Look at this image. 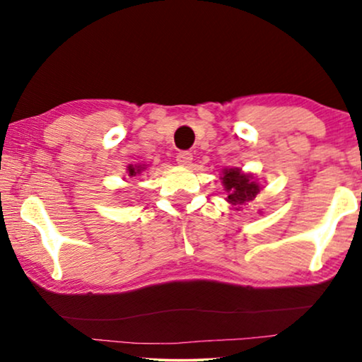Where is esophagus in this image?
<instances>
[{
  "mask_svg": "<svg viewBox=\"0 0 362 362\" xmlns=\"http://www.w3.org/2000/svg\"><path fill=\"white\" fill-rule=\"evenodd\" d=\"M176 161H177V165H181V166H187V165H191V161H192V153L191 151H180L176 155Z\"/></svg>",
  "mask_w": 362,
  "mask_h": 362,
  "instance_id": "34e87169",
  "label": "esophagus"
}]
</instances>
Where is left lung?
<instances>
[{
    "mask_svg": "<svg viewBox=\"0 0 362 362\" xmlns=\"http://www.w3.org/2000/svg\"><path fill=\"white\" fill-rule=\"evenodd\" d=\"M221 180L227 192V201L234 204L237 211L245 202L254 201L255 196L260 192V186L254 181V177L250 175H244L237 168L224 170V176Z\"/></svg>",
    "mask_w": 362,
    "mask_h": 362,
    "instance_id": "8db88e82",
    "label": "left lung"
}]
</instances>
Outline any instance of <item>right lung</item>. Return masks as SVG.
<instances>
[{
    "label": "right lung",
    "mask_w": 362,
    "mask_h": 362,
    "mask_svg": "<svg viewBox=\"0 0 362 362\" xmlns=\"http://www.w3.org/2000/svg\"><path fill=\"white\" fill-rule=\"evenodd\" d=\"M128 173H130V176H136V175H140V173H141V166H138V170H136V168L130 166V168H128Z\"/></svg>",
    "instance_id": "obj_1"
}]
</instances>
